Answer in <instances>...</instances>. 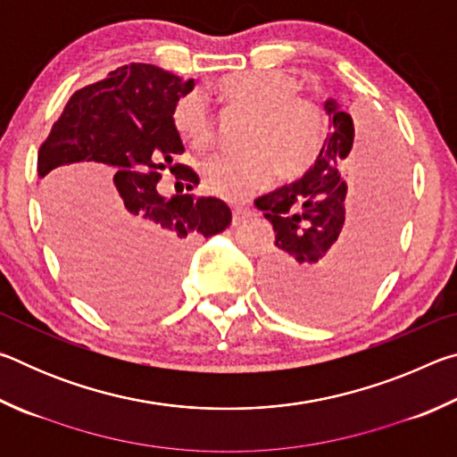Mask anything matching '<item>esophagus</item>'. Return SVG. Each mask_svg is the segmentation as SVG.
Here are the masks:
<instances>
[{"mask_svg":"<svg viewBox=\"0 0 457 457\" xmlns=\"http://www.w3.org/2000/svg\"><path fill=\"white\" fill-rule=\"evenodd\" d=\"M252 215H253V212L247 210V207H236L234 218H231V226H242V223L250 220Z\"/></svg>","mask_w":457,"mask_h":457,"instance_id":"esophagus-1","label":"esophagus"}]
</instances>
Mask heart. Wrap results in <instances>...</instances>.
I'll return each instance as SVG.
<instances>
[{"mask_svg":"<svg viewBox=\"0 0 457 457\" xmlns=\"http://www.w3.org/2000/svg\"><path fill=\"white\" fill-rule=\"evenodd\" d=\"M231 106L250 112L239 153H220L201 163L204 187L228 201H245L268 187L276 165L294 173L312 153L320 135V111L311 98L298 95L300 84L290 74L234 72L213 87ZM175 133L193 149H207L213 141V119L205 98L187 92L171 111Z\"/></svg>","mask_w":457,"mask_h":457,"instance_id":"1","label":"heart"}]
</instances>
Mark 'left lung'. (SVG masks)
Here are the masks:
<instances>
[{"instance_id":"8db88e82","label":"left lung","mask_w":457,"mask_h":457,"mask_svg":"<svg viewBox=\"0 0 457 457\" xmlns=\"http://www.w3.org/2000/svg\"><path fill=\"white\" fill-rule=\"evenodd\" d=\"M324 111L328 133L304 171L253 201L276 231V252L262 274L266 298L311 322L335 320L365 303L391 260L405 193L393 137L377 127L359 135L335 98Z\"/></svg>"}]
</instances>
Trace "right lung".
Masks as SVG:
<instances>
[{
  "instance_id": "add662e5",
  "label": "right lung",
  "mask_w": 457,
  "mask_h": 457,
  "mask_svg": "<svg viewBox=\"0 0 457 457\" xmlns=\"http://www.w3.org/2000/svg\"><path fill=\"white\" fill-rule=\"evenodd\" d=\"M193 87L153 64L117 68L74 92L40 146L52 239L76 290L104 314L157 311L171 298L187 244L231 221L218 197L167 199L157 189L165 169L187 189L199 183L189 167L173 165L183 143L171 111Z\"/></svg>"
}]
</instances>
